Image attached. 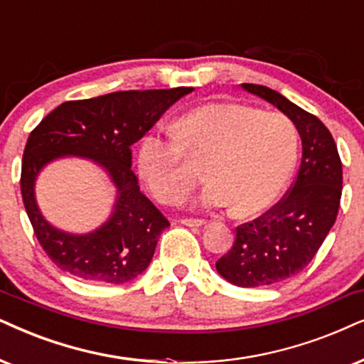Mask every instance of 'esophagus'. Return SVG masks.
Returning a JSON list of instances; mask_svg holds the SVG:
<instances>
[{"label":"esophagus","instance_id":"obj_1","mask_svg":"<svg viewBox=\"0 0 364 364\" xmlns=\"http://www.w3.org/2000/svg\"><path fill=\"white\" fill-rule=\"evenodd\" d=\"M181 223L186 225V227H201V225H205V220H200V218H183Z\"/></svg>","mask_w":364,"mask_h":364}]
</instances>
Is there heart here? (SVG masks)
I'll use <instances>...</instances> for the list:
<instances>
[{"mask_svg": "<svg viewBox=\"0 0 364 364\" xmlns=\"http://www.w3.org/2000/svg\"><path fill=\"white\" fill-rule=\"evenodd\" d=\"M297 131L280 112L243 104H205L173 127V137L148 136L137 169L151 195L178 203L193 186V168L203 164L208 185L200 203L233 205L237 215H255L272 205L296 163Z\"/></svg>", "mask_w": 364, "mask_h": 364, "instance_id": "obj_1", "label": "heart"}]
</instances>
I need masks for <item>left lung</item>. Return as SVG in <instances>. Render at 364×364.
I'll return each mask as SVG.
<instances>
[{
  "label": "left lung",
  "mask_w": 364,
  "mask_h": 364,
  "mask_svg": "<svg viewBox=\"0 0 364 364\" xmlns=\"http://www.w3.org/2000/svg\"><path fill=\"white\" fill-rule=\"evenodd\" d=\"M287 116L302 141L301 168L291 190L259 218L237 227L235 242L216 270L238 287L282 282L301 272L336 222L343 191V164L329 129L314 114L269 87L242 84Z\"/></svg>",
  "instance_id": "8db88e82"
}]
</instances>
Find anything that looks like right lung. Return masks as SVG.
I'll return each mask as SVG.
<instances>
[{"label":"right lung","instance_id":"1","mask_svg":"<svg viewBox=\"0 0 364 364\" xmlns=\"http://www.w3.org/2000/svg\"><path fill=\"white\" fill-rule=\"evenodd\" d=\"M193 87L122 90L60 104L30 132L21 163V196L41 248L63 272L124 284L148 269L168 218L144 196L132 171V144ZM79 155L99 162L118 188L111 218L85 236L55 229L39 213L34 179L50 160Z\"/></svg>","mask_w":364,"mask_h":364}]
</instances>
